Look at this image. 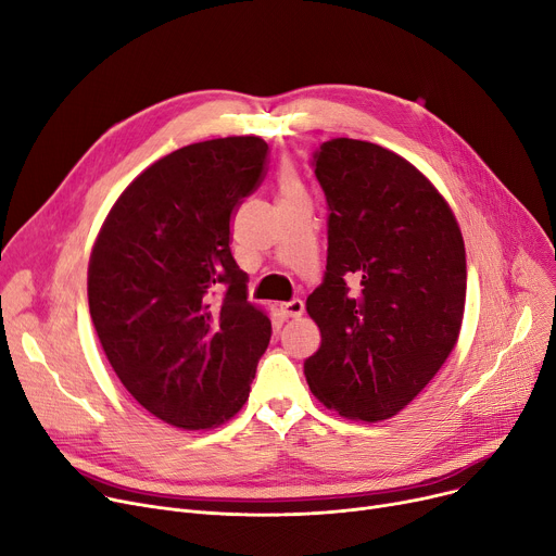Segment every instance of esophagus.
I'll return each instance as SVG.
<instances>
[{
  "instance_id": "1",
  "label": "esophagus",
  "mask_w": 556,
  "mask_h": 556,
  "mask_svg": "<svg viewBox=\"0 0 556 556\" xmlns=\"http://www.w3.org/2000/svg\"><path fill=\"white\" fill-rule=\"evenodd\" d=\"M279 308H281L283 317H293V319H298V317H302V315H304V302H302V300H290V302H283Z\"/></svg>"
}]
</instances>
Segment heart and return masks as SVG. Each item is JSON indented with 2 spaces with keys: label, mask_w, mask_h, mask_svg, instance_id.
Instances as JSON below:
<instances>
[{
  "label": "heart",
  "mask_w": 556,
  "mask_h": 556,
  "mask_svg": "<svg viewBox=\"0 0 556 556\" xmlns=\"http://www.w3.org/2000/svg\"><path fill=\"white\" fill-rule=\"evenodd\" d=\"M279 189H281V195H293L302 191V182L298 180V175L293 170H281Z\"/></svg>",
  "instance_id": "obj_1"
}]
</instances>
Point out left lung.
Listing matches in <instances>:
<instances>
[{"label": "left lung", "instance_id": "obj_1", "mask_svg": "<svg viewBox=\"0 0 556 556\" xmlns=\"http://www.w3.org/2000/svg\"><path fill=\"white\" fill-rule=\"evenodd\" d=\"M329 202L325 283L306 300L323 344L313 396L344 419L401 413L457 344L466 254L446 198L383 146L336 137L313 153Z\"/></svg>", "mask_w": 556, "mask_h": 556}]
</instances>
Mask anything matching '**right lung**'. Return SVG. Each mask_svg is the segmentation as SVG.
Here are the masks:
<instances>
[{"label":"right lung","instance_id":"obj_1","mask_svg":"<svg viewBox=\"0 0 556 556\" xmlns=\"http://www.w3.org/2000/svg\"><path fill=\"white\" fill-rule=\"evenodd\" d=\"M256 135L189 143L141 170L108 212L87 300L108 363L132 399L182 430H212L245 405L270 317L248 302L231 218L266 178ZM228 286L223 301L215 288Z\"/></svg>","mask_w":556,"mask_h":556}]
</instances>
